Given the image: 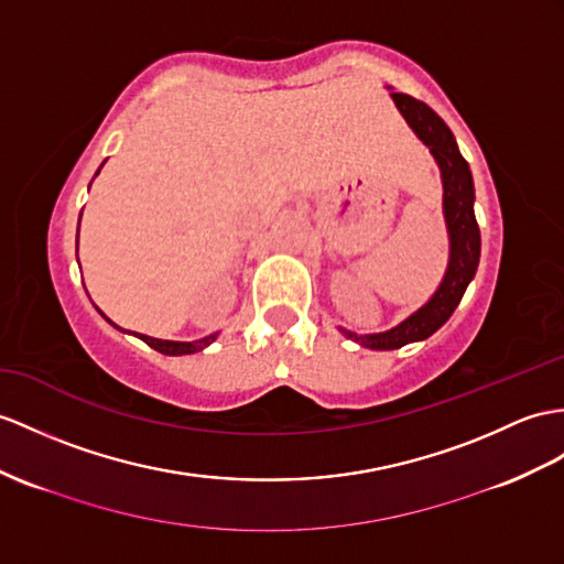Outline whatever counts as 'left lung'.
<instances>
[{
  "label": "left lung",
  "mask_w": 564,
  "mask_h": 564,
  "mask_svg": "<svg viewBox=\"0 0 564 564\" xmlns=\"http://www.w3.org/2000/svg\"><path fill=\"white\" fill-rule=\"evenodd\" d=\"M392 100L402 117L419 139L429 145L443 176V210L449 235V263L447 272L425 306L411 313L406 321L388 333L376 335H356L349 329H341L345 337L359 341L368 349H400L409 341H421L431 337L435 329H441L466 292V286L474 280L478 258H480V231L474 215V178L466 160L462 158L455 135L447 129V123L437 117L433 109L411 98L404 93H392Z\"/></svg>",
  "instance_id": "8db88e82"
}]
</instances>
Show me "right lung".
<instances>
[{
  "instance_id": "1",
  "label": "right lung",
  "mask_w": 564,
  "mask_h": 564,
  "mask_svg": "<svg viewBox=\"0 0 564 564\" xmlns=\"http://www.w3.org/2000/svg\"><path fill=\"white\" fill-rule=\"evenodd\" d=\"M95 174H100V170L95 172ZM76 243H78V235H76ZM107 323H112L107 318ZM115 325V323H112ZM117 329H121L119 325H115ZM123 333V329H121ZM135 337H141L148 347H153L155 351H160V354H167V356H182V354H196V351H200V349H205L208 345H213V341L217 339V333L215 335H208V337H203V339H196V341H172V339H158V337H148V335H139V333H133Z\"/></svg>"
}]
</instances>
